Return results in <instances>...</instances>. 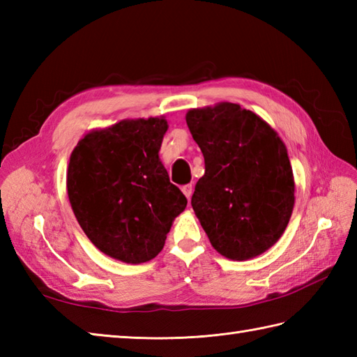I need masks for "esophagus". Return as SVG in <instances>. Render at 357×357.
I'll use <instances>...</instances> for the list:
<instances>
[{
	"mask_svg": "<svg viewBox=\"0 0 357 357\" xmlns=\"http://www.w3.org/2000/svg\"><path fill=\"white\" fill-rule=\"evenodd\" d=\"M183 193L187 196V199L190 201L192 195H193V185H192V184H187V185H184V187H183Z\"/></svg>",
	"mask_w": 357,
	"mask_h": 357,
	"instance_id": "1",
	"label": "esophagus"
}]
</instances>
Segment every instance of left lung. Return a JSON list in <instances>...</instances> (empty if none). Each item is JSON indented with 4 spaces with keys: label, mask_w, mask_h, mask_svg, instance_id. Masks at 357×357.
<instances>
[{
    "label": "left lung",
    "mask_w": 357,
    "mask_h": 357,
    "mask_svg": "<svg viewBox=\"0 0 357 357\" xmlns=\"http://www.w3.org/2000/svg\"><path fill=\"white\" fill-rule=\"evenodd\" d=\"M206 162L192 207L216 252L244 261L282 236L294 206L285 144L253 112L221 102L185 116Z\"/></svg>",
    "instance_id": "left-lung-1"
}]
</instances>
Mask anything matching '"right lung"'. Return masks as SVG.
<instances>
[{
	"mask_svg": "<svg viewBox=\"0 0 357 357\" xmlns=\"http://www.w3.org/2000/svg\"><path fill=\"white\" fill-rule=\"evenodd\" d=\"M164 118L126 119L87 133L70 156L67 193L81 229L102 253L127 264L161 252L187 198L159 161Z\"/></svg>",
	"mask_w": 357,
	"mask_h": 357,
	"instance_id": "right-lung-1",
	"label": "right lung"
}]
</instances>
